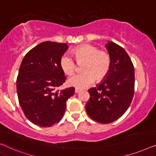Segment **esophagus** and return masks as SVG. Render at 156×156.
Masks as SVG:
<instances>
[{
  "instance_id": "obj_1",
  "label": "esophagus",
  "mask_w": 156,
  "mask_h": 156,
  "mask_svg": "<svg viewBox=\"0 0 156 156\" xmlns=\"http://www.w3.org/2000/svg\"><path fill=\"white\" fill-rule=\"evenodd\" d=\"M80 91H81L80 89H78V88H76L75 89V93H79Z\"/></svg>"
}]
</instances>
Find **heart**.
Returning a JSON list of instances; mask_svg holds the SVG:
<instances>
[{
    "mask_svg": "<svg viewBox=\"0 0 156 156\" xmlns=\"http://www.w3.org/2000/svg\"><path fill=\"white\" fill-rule=\"evenodd\" d=\"M78 63H83V73L71 76L68 84L78 89L90 86L96 80L101 81L108 75L112 65V57L107 51H99L95 46L81 45L72 50ZM60 66L66 74L71 75L76 70V63L71 56L65 54L61 58Z\"/></svg>",
    "mask_w": 156,
    "mask_h": 156,
    "instance_id": "heart-1",
    "label": "heart"
}]
</instances>
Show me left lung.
Here are the masks:
<instances>
[{
	"mask_svg": "<svg viewBox=\"0 0 156 156\" xmlns=\"http://www.w3.org/2000/svg\"><path fill=\"white\" fill-rule=\"evenodd\" d=\"M112 57L108 75L96 87L88 90L90 100L85 109L89 117L102 124L119 119L130 106L134 93V69L130 57L119 45L108 41Z\"/></svg>",
	"mask_w": 156,
	"mask_h": 156,
	"instance_id": "obj_1",
	"label": "left lung"
}]
</instances>
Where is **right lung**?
I'll list each match as a JSON object with an SVG mask.
<instances>
[{
  "label": "right lung",
  "mask_w": 156,
  "mask_h": 156,
  "mask_svg": "<svg viewBox=\"0 0 156 156\" xmlns=\"http://www.w3.org/2000/svg\"><path fill=\"white\" fill-rule=\"evenodd\" d=\"M68 45L44 41L26 54L17 78L19 103L25 117L41 127H49L64 115L66 101L75 93L73 87L58 90L66 81L60 60Z\"/></svg>",
  "instance_id": "1"
}]
</instances>
